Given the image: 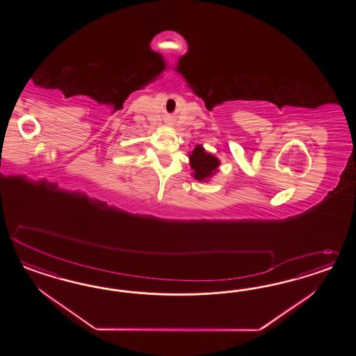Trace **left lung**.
<instances>
[{
  "label": "left lung",
  "instance_id": "1",
  "mask_svg": "<svg viewBox=\"0 0 356 356\" xmlns=\"http://www.w3.org/2000/svg\"><path fill=\"white\" fill-rule=\"evenodd\" d=\"M191 167L193 170V177L198 181H207L214 173L218 172L219 159L206 152L205 149L201 145H197L194 150L189 155Z\"/></svg>",
  "mask_w": 356,
  "mask_h": 356
}]
</instances>
